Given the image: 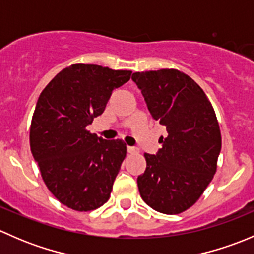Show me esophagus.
<instances>
[{
	"mask_svg": "<svg viewBox=\"0 0 254 254\" xmlns=\"http://www.w3.org/2000/svg\"><path fill=\"white\" fill-rule=\"evenodd\" d=\"M127 152H129V153H136L137 152V148L136 147H132V146H127Z\"/></svg>",
	"mask_w": 254,
	"mask_h": 254,
	"instance_id": "34e87169",
	"label": "esophagus"
}]
</instances>
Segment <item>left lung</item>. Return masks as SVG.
Wrapping results in <instances>:
<instances>
[{
	"label": "left lung",
	"instance_id": "1",
	"mask_svg": "<svg viewBox=\"0 0 254 254\" xmlns=\"http://www.w3.org/2000/svg\"><path fill=\"white\" fill-rule=\"evenodd\" d=\"M131 79L153 119L167 130L158 152L143 155L140 195L156 211L181 214L196 203L216 172L221 151L216 114L200 86L175 68L135 72Z\"/></svg>",
	"mask_w": 254,
	"mask_h": 254
}]
</instances>
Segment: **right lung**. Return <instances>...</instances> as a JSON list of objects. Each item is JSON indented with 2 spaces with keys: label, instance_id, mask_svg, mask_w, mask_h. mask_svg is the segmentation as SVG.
<instances>
[{
  "label": "right lung",
  "instance_id": "obj_1",
  "mask_svg": "<svg viewBox=\"0 0 254 254\" xmlns=\"http://www.w3.org/2000/svg\"><path fill=\"white\" fill-rule=\"evenodd\" d=\"M131 71L73 64L43 92L30 124V150L54 196L76 211L107 203L127 156L122 140H103L87 127L106 109Z\"/></svg>",
  "mask_w": 254,
  "mask_h": 254
}]
</instances>
